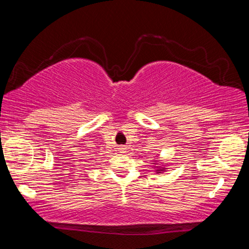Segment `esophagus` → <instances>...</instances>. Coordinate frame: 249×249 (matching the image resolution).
I'll use <instances>...</instances> for the list:
<instances>
[{
	"instance_id": "esophagus-1",
	"label": "esophagus",
	"mask_w": 249,
	"mask_h": 249,
	"mask_svg": "<svg viewBox=\"0 0 249 249\" xmlns=\"http://www.w3.org/2000/svg\"><path fill=\"white\" fill-rule=\"evenodd\" d=\"M119 149H120L121 153H125V151H126V147H125V146H121Z\"/></svg>"
}]
</instances>
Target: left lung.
I'll list each match as a JSON object with an SVG mask.
<instances>
[{
  "label": "left lung",
  "instance_id": "left-lung-1",
  "mask_svg": "<svg viewBox=\"0 0 249 249\" xmlns=\"http://www.w3.org/2000/svg\"><path fill=\"white\" fill-rule=\"evenodd\" d=\"M158 168V170H156L158 172V174H161V171H165L166 170V168H163V167H157Z\"/></svg>",
  "mask_w": 249,
  "mask_h": 249
}]
</instances>
